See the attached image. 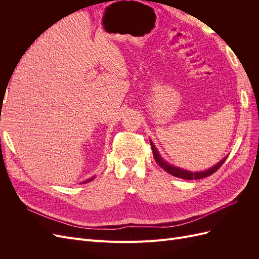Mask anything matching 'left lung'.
<instances>
[{"mask_svg": "<svg viewBox=\"0 0 259 259\" xmlns=\"http://www.w3.org/2000/svg\"><path fill=\"white\" fill-rule=\"evenodd\" d=\"M151 144V149H152V152H153V158L155 160V162L159 164V165L165 170L167 171V173H169L170 175H173L175 177H179V178H183V179H187V180H192V179H201V178H205L207 176H210L211 174H214L215 171L221 167L224 162L226 161L227 158H225L224 160H222L221 162H219L217 165H215L214 167H211L207 170H204V171H199V173H192V171H189V170H185V169H182V168H178V167H175V166H171L169 165V164H167L165 161H164L159 152L156 151V149L154 147V145L152 143Z\"/></svg>", "mask_w": 259, "mask_h": 259, "instance_id": "left-lung-1", "label": "left lung"}]
</instances>
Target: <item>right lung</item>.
I'll use <instances>...</instances> for the list:
<instances>
[{
    "label": "right lung",
    "mask_w": 259,
    "mask_h": 259,
    "mask_svg": "<svg viewBox=\"0 0 259 259\" xmlns=\"http://www.w3.org/2000/svg\"><path fill=\"white\" fill-rule=\"evenodd\" d=\"M92 179H93V178H91V179H89V180H86V182H83V183H84V184H85V183H89V182H91Z\"/></svg>",
    "instance_id": "right-lung-1"
}]
</instances>
